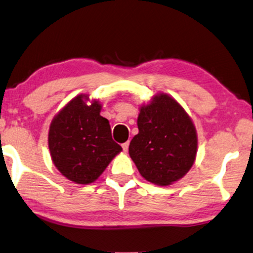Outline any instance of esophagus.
I'll return each mask as SVG.
<instances>
[{
    "label": "esophagus",
    "instance_id": "1",
    "mask_svg": "<svg viewBox=\"0 0 253 253\" xmlns=\"http://www.w3.org/2000/svg\"><path fill=\"white\" fill-rule=\"evenodd\" d=\"M122 147H123V150L125 151V152H127L128 151V147H129V142H125V143H123Z\"/></svg>",
    "mask_w": 253,
    "mask_h": 253
}]
</instances>
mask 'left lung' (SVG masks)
I'll use <instances>...</instances> for the list:
<instances>
[{
	"label": "left lung",
	"mask_w": 253,
	"mask_h": 253,
	"mask_svg": "<svg viewBox=\"0 0 253 253\" xmlns=\"http://www.w3.org/2000/svg\"><path fill=\"white\" fill-rule=\"evenodd\" d=\"M137 127L128 150L141 175L158 186L186 175L196 159L197 133L182 106L169 95L157 94L141 106Z\"/></svg>",
	"instance_id": "left-lung-1"
}]
</instances>
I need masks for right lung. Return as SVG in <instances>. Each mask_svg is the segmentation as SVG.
Instances as JSON below:
<instances>
[{
    "mask_svg": "<svg viewBox=\"0 0 253 253\" xmlns=\"http://www.w3.org/2000/svg\"><path fill=\"white\" fill-rule=\"evenodd\" d=\"M80 94L54 117L48 144L57 169L78 184L97 180L110 162L123 150L112 140L109 120L99 115L102 104Z\"/></svg>",
    "mask_w": 253,
    "mask_h": 253,
    "instance_id": "right-lung-1",
    "label": "right lung"
}]
</instances>
